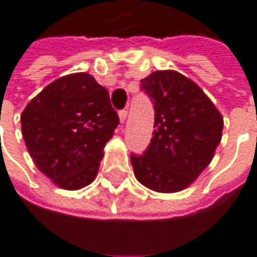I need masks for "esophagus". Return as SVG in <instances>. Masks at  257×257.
Wrapping results in <instances>:
<instances>
[{
	"label": "esophagus",
	"mask_w": 257,
	"mask_h": 257,
	"mask_svg": "<svg viewBox=\"0 0 257 257\" xmlns=\"http://www.w3.org/2000/svg\"><path fill=\"white\" fill-rule=\"evenodd\" d=\"M118 118H120V123L124 124L125 118H127V110H121V111H118Z\"/></svg>",
	"instance_id": "esophagus-1"
}]
</instances>
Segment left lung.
I'll list each match as a JSON object with an SVG mask.
<instances>
[{
  "label": "left lung",
  "mask_w": 257,
  "mask_h": 257,
  "mask_svg": "<svg viewBox=\"0 0 257 257\" xmlns=\"http://www.w3.org/2000/svg\"><path fill=\"white\" fill-rule=\"evenodd\" d=\"M142 88L154 104L156 130L143 156L130 157L134 176L153 192H182L214 157L222 114L199 85L174 70L154 71Z\"/></svg>",
  "instance_id": "1"
}]
</instances>
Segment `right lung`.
Here are the masks:
<instances>
[{"label":"right lung","instance_id":"obj_1","mask_svg":"<svg viewBox=\"0 0 257 257\" xmlns=\"http://www.w3.org/2000/svg\"><path fill=\"white\" fill-rule=\"evenodd\" d=\"M117 125L108 91L87 73L54 80L21 114V133L33 162L65 190L94 182Z\"/></svg>","mask_w":257,"mask_h":257}]
</instances>
